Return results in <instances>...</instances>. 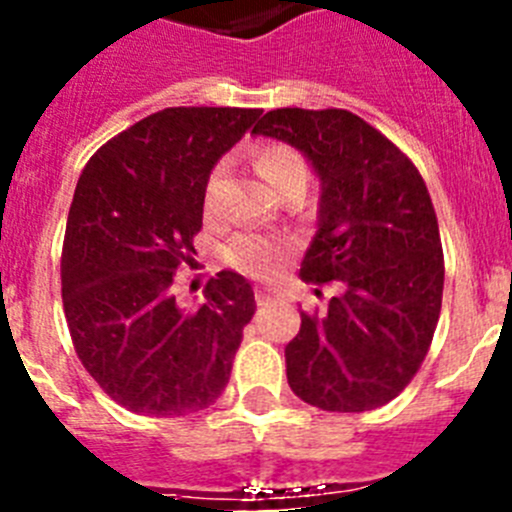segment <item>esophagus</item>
<instances>
[{"mask_svg":"<svg viewBox=\"0 0 512 512\" xmlns=\"http://www.w3.org/2000/svg\"><path fill=\"white\" fill-rule=\"evenodd\" d=\"M271 297H274V289L256 287V302H259V305H266V302H269Z\"/></svg>","mask_w":512,"mask_h":512,"instance_id":"esophagus-1","label":"esophagus"}]
</instances>
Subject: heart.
I'll return each mask as SVG.
<instances>
[{
	"instance_id": "1",
	"label": "heart",
	"mask_w": 512,
	"mask_h": 512,
	"mask_svg": "<svg viewBox=\"0 0 512 512\" xmlns=\"http://www.w3.org/2000/svg\"><path fill=\"white\" fill-rule=\"evenodd\" d=\"M225 169H228V164L217 161L210 169V176H207L205 194H202V207H205L207 217L215 215L217 210V192H220ZM256 169L279 194H302L307 189V182H310V164H307L305 153L300 148L284 143V140H266V143L256 148ZM284 253H287V243L284 241L256 233H243L235 235L233 241L228 243L223 256L225 264L233 266L241 274H248V277H271L279 269V264H282Z\"/></svg>"
}]
</instances>
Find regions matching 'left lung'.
I'll return each instance as SVG.
<instances>
[{"instance_id":"left-lung-1","label":"left lung","mask_w":512,"mask_h":512,"mask_svg":"<svg viewBox=\"0 0 512 512\" xmlns=\"http://www.w3.org/2000/svg\"><path fill=\"white\" fill-rule=\"evenodd\" d=\"M253 133L312 161L323 197L300 277L346 287L325 312H300V333L284 348L289 387L328 413L387 405L418 374L441 315V235L423 176L348 110L282 107Z\"/></svg>"}]
</instances>
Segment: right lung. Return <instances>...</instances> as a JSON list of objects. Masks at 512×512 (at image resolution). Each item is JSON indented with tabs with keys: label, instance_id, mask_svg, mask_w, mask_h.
I'll return each mask as SVG.
<instances>
[{
	"label": "right lung",
	"instance_id": "obj_1",
	"mask_svg": "<svg viewBox=\"0 0 512 512\" xmlns=\"http://www.w3.org/2000/svg\"><path fill=\"white\" fill-rule=\"evenodd\" d=\"M261 110L166 107L107 140L76 184L61 295L76 356L117 405L176 418L210 408L230 379L253 289L217 271L184 307L176 271L194 266L210 169Z\"/></svg>",
	"mask_w": 512,
	"mask_h": 512
}]
</instances>
